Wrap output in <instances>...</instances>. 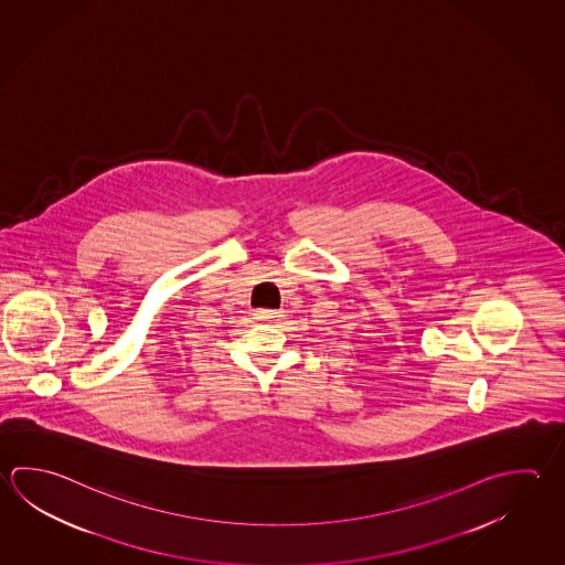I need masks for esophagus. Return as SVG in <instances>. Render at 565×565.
<instances>
[{"mask_svg":"<svg viewBox=\"0 0 565 565\" xmlns=\"http://www.w3.org/2000/svg\"><path fill=\"white\" fill-rule=\"evenodd\" d=\"M255 320L258 322H275V320L280 319L282 315L278 312V310H255Z\"/></svg>","mask_w":565,"mask_h":565,"instance_id":"34e87169","label":"esophagus"}]
</instances>
